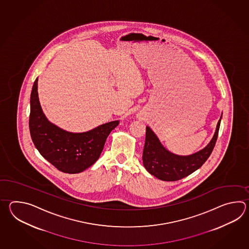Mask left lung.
Returning <instances> with one entry per match:
<instances>
[{
	"label": "left lung",
	"instance_id": "left-lung-1",
	"mask_svg": "<svg viewBox=\"0 0 249 249\" xmlns=\"http://www.w3.org/2000/svg\"><path fill=\"white\" fill-rule=\"evenodd\" d=\"M218 121L216 130L211 142L200 151L190 156H178L171 153L162 146L156 134L149 127H146V139L143 148L142 161L150 175L159 180L166 181L179 180L201 167L210 157L215 146L221 124Z\"/></svg>",
	"mask_w": 249,
	"mask_h": 249
}]
</instances>
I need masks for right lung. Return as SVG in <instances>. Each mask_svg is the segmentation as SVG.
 I'll return each mask as SVG.
<instances>
[{"label": "right lung", "instance_id": "right-lung-1", "mask_svg": "<svg viewBox=\"0 0 249 249\" xmlns=\"http://www.w3.org/2000/svg\"><path fill=\"white\" fill-rule=\"evenodd\" d=\"M37 81L34 83L30 97L29 130L33 142L57 169L67 174L81 173L100 158L107 138L119 121L107 123L89 132H66L44 116L38 99Z\"/></svg>", "mask_w": 249, "mask_h": 249}]
</instances>
